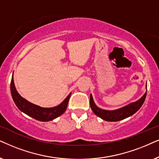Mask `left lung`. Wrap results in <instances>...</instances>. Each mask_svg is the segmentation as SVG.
Returning a JSON list of instances; mask_svg holds the SVG:
<instances>
[{"mask_svg":"<svg viewBox=\"0 0 159 159\" xmlns=\"http://www.w3.org/2000/svg\"><path fill=\"white\" fill-rule=\"evenodd\" d=\"M146 89H147V84H146ZM146 94H147V90L143 94V96L137 101L130 103V104L120 107V108L113 110V111H107V110H103L97 107L93 99L92 95L91 94L90 106L95 115L101 118L102 119L106 120V121H118V120L129 117L136 113L137 111H139V109L144 103Z\"/></svg>","mask_w":159,"mask_h":159,"instance_id":"1","label":"left lung"}]
</instances>
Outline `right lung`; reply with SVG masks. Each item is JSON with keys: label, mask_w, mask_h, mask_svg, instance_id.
<instances>
[{"label": "right lung", "mask_w": 159, "mask_h": 159, "mask_svg": "<svg viewBox=\"0 0 159 159\" xmlns=\"http://www.w3.org/2000/svg\"><path fill=\"white\" fill-rule=\"evenodd\" d=\"M11 93L14 103L21 111L40 121H49L62 115L66 111L70 97L71 95V93H70L68 96L64 99V101L56 107H40L39 105L30 102L19 94L14 85L13 75H12L11 81Z\"/></svg>", "instance_id": "add662e5"}]
</instances>
